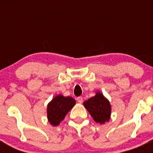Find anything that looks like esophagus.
Segmentation results:
<instances>
[{"label":"esophagus","mask_w":153,"mask_h":153,"mask_svg":"<svg viewBox=\"0 0 153 153\" xmlns=\"http://www.w3.org/2000/svg\"><path fill=\"white\" fill-rule=\"evenodd\" d=\"M77 101H78V103L81 104V103L83 102V98L82 97H78V98H77Z\"/></svg>","instance_id":"1"}]
</instances>
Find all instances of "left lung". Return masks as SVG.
Returning <instances> with one entry per match:
<instances>
[{"mask_svg":"<svg viewBox=\"0 0 153 153\" xmlns=\"http://www.w3.org/2000/svg\"><path fill=\"white\" fill-rule=\"evenodd\" d=\"M84 105L95 122L102 124L109 120L110 104L101 92H97L96 95L84 101Z\"/></svg>","mask_w":153,"mask_h":153,"instance_id":"8db88e82","label":"left lung"}]
</instances>
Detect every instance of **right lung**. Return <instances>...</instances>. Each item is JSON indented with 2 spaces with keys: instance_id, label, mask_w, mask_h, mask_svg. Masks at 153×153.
I'll use <instances>...</instances> for the list:
<instances>
[{
  "instance_id": "1",
  "label": "right lung",
  "mask_w": 153,
  "mask_h": 153,
  "mask_svg": "<svg viewBox=\"0 0 153 153\" xmlns=\"http://www.w3.org/2000/svg\"><path fill=\"white\" fill-rule=\"evenodd\" d=\"M75 104V100L72 97L61 95L55 97L47 106V118L50 124L58 126Z\"/></svg>"
}]
</instances>
